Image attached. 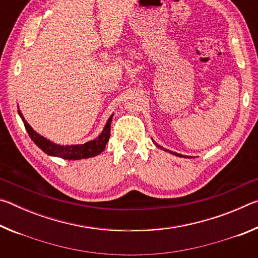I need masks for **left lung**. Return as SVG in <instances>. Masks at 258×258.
<instances>
[{"instance_id":"left-lung-1","label":"left lung","mask_w":258,"mask_h":258,"mask_svg":"<svg viewBox=\"0 0 258 258\" xmlns=\"http://www.w3.org/2000/svg\"><path fill=\"white\" fill-rule=\"evenodd\" d=\"M156 146L158 147V148H160V149H163V150H165V151H168V152H171V154H173V155H175V156H178V157H184V158H186V156H183V155H180V154H176V152H173V151H169V150H167V149H165V148H163V147H160V146H158L156 143Z\"/></svg>"}]
</instances>
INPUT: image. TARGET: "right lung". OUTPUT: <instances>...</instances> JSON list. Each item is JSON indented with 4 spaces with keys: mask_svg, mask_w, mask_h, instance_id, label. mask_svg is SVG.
<instances>
[{
    "mask_svg": "<svg viewBox=\"0 0 258 258\" xmlns=\"http://www.w3.org/2000/svg\"><path fill=\"white\" fill-rule=\"evenodd\" d=\"M18 113L21 117V119L24 121V125L26 130H27V133L33 140V142L41 150L45 152L46 155L49 156H54V157H60L62 159H69V160H78V159H85V158H91V157L98 156L101 154L106 148L107 142L109 141V138H110V125L112 120V115L109 117L106 126L102 131V133L99 135L97 139L92 140V141H89L84 143V145H74V146H60L55 145V143L49 141V140L42 137L38 133L35 132V131L30 127L29 124L25 120L23 113L18 109Z\"/></svg>",
    "mask_w": 258,
    "mask_h": 258,
    "instance_id": "obj_1",
    "label": "right lung"
}]
</instances>
